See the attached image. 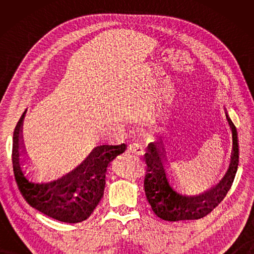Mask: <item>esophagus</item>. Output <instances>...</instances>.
Returning <instances> with one entry per match:
<instances>
[{
	"label": "esophagus",
	"instance_id": "34e87169",
	"mask_svg": "<svg viewBox=\"0 0 254 254\" xmlns=\"http://www.w3.org/2000/svg\"><path fill=\"white\" fill-rule=\"evenodd\" d=\"M128 149L131 150L133 154H136V155H141L143 154V145L138 142H131L128 144Z\"/></svg>",
	"mask_w": 254,
	"mask_h": 254
}]
</instances>
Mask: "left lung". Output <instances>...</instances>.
<instances>
[{"label":"left lung","instance_id":"left-lung-1","mask_svg":"<svg viewBox=\"0 0 254 254\" xmlns=\"http://www.w3.org/2000/svg\"><path fill=\"white\" fill-rule=\"evenodd\" d=\"M226 119L231 130L233 137V156L227 174L223 180L206 193L192 195L175 189L176 183L170 181L164 159V153L158 142L148 144V153L145 154L147 168L144 179V189L147 201L154 213L158 217L168 222L198 219L206 216L223 201L233 185L239 164L238 133L228 112L224 108Z\"/></svg>","mask_w":254,"mask_h":254}]
</instances>
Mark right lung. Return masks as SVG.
I'll use <instances>...</instances> for the list:
<instances>
[{
	"label": "right lung",
	"mask_w": 254,
	"mask_h": 254,
	"mask_svg": "<svg viewBox=\"0 0 254 254\" xmlns=\"http://www.w3.org/2000/svg\"><path fill=\"white\" fill-rule=\"evenodd\" d=\"M27 109L13 134V169L21 195L31 207L63 223L76 224L87 219L98 206L106 187V172L111 160L126 150L127 145H100L84 166L66 175L45 181L34 177L20 159L19 133Z\"/></svg>",
	"instance_id": "obj_1"
}]
</instances>
